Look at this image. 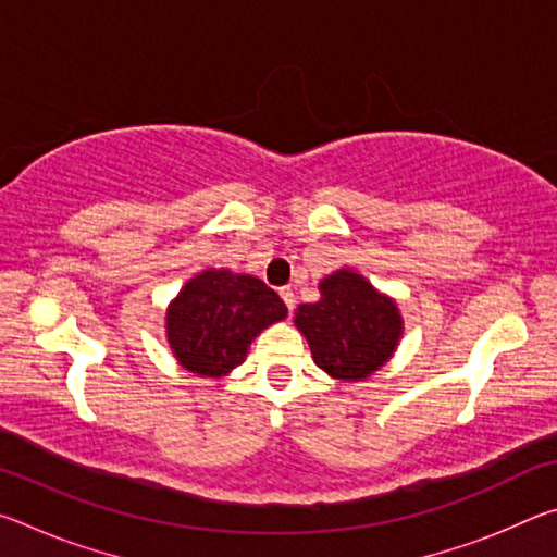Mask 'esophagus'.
Here are the masks:
<instances>
[{
	"label": "esophagus",
	"mask_w": 557,
	"mask_h": 557,
	"mask_svg": "<svg viewBox=\"0 0 557 557\" xmlns=\"http://www.w3.org/2000/svg\"><path fill=\"white\" fill-rule=\"evenodd\" d=\"M280 297H282V301H285L287 309L292 312V309H295V305H297L295 292H292V287H282V289H280Z\"/></svg>",
	"instance_id": "1"
}]
</instances>
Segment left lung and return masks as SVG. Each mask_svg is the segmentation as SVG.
I'll return each instance as SVG.
<instances>
[{
  "mask_svg": "<svg viewBox=\"0 0 557 557\" xmlns=\"http://www.w3.org/2000/svg\"><path fill=\"white\" fill-rule=\"evenodd\" d=\"M319 289L322 299L301 305L295 314L314 363L338 381L369 379L398 344L403 332L398 307L351 270L334 272Z\"/></svg>",
  "mask_w": 557,
  "mask_h": 557,
  "instance_id": "left-lung-1",
  "label": "left lung"
}]
</instances>
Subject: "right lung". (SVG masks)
<instances>
[{
    "mask_svg": "<svg viewBox=\"0 0 557 557\" xmlns=\"http://www.w3.org/2000/svg\"><path fill=\"white\" fill-rule=\"evenodd\" d=\"M285 317V301L262 280L206 270L169 307L166 336L186 371L219 379L243 363L262 329Z\"/></svg>",
    "mask_w": 557,
    "mask_h": 557,
    "instance_id": "obj_1",
    "label": "right lung"
}]
</instances>
